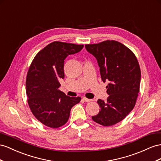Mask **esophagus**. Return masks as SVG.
Here are the masks:
<instances>
[{
    "label": "esophagus",
    "mask_w": 161,
    "mask_h": 161,
    "mask_svg": "<svg viewBox=\"0 0 161 161\" xmlns=\"http://www.w3.org/2000/svg\"><path fill=\"white\" fill-rule=\"evenodd\" d=\"M83 100H84V101H85V102H87V103L90 102V101H92V99H90V98H87L86 97H83Z\"/></svg>",
    "instance_id": "34e87169"
}]
</instances>
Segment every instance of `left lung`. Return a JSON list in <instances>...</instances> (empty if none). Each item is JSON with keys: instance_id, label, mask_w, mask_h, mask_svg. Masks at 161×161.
Segmentation results:
<instances>
[{"instance_id": "obj_1", "label": "left lung", "mask_w": 161, "mask_h": 161, "mask_svg": "<svg viewBox=\"0 0 161 161\" xmlns=\"http://www.w3.org/2000/svg\"><path fill=\"white\" fill-rule=\"evenodd\" d=\"M96 58L101 79L108 81L107 101L98 99L99 112L93 121L105 126L122 121L135 105L141 81V70L134 53L125 45L114 40L85 45Z\"/></svg>"}]
</instances>
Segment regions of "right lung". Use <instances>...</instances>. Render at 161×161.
I'll use <instances>...</instances> for the list:
<instances>
[{
    "label": "right lung",
    "mask_w": 161,
    "mask_h": 161,
    "mask_svg": "<svg viewBox=\"0 0 161 161\" xmlns=\"http://www.w3.org/2000/svg\"><path fill=\"white\" fill-rule=\"evenodd\" d=\"M83 47L84 45L53 41L32 61L26 80L27 101L32 114L46 126L57 129L65 125L71 108L81 99L67 96L59 87L60 80L64 78V59Z\"/></svg>",
    "instance_id": "add662e5"
}]
</instances>
